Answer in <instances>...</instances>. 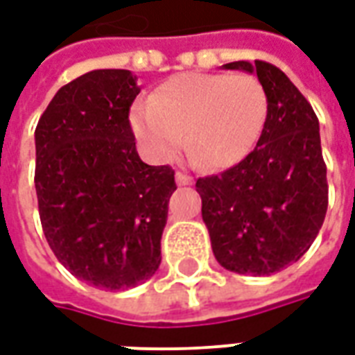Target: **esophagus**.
Here are the masks:
<instances>
[{"instance_id": "34e87169", "label": "esophagus", "mask_w": 355, "mask_h": 355, "mask_svg": "<svg viewBox=\"0 0 355 355\" xmlns=\"http://www.w3.org/2000/svg\"><path fill=\"white\" fill-rule=\"evenodd\" d=\"M175 183H178V185H193V178L187 174H183V172H178V174H175Z\"/></svg>"}]
</instances>
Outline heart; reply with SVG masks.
Wrapping results in <instances>:
<instances>
[{
	"mask_svg": "<svg viewBox=\"0 0 355 355\" xmlns=\"http://www.w3.org/2000/svg\"><path fill=\"white\" fill-rule=\"evenodd\" d=\"M268 113L263 85L248 73L189 71L170 77L130 111L132 130L153 160L185 146L204 166L223 170L259 141Z\"/></svg>",
	"mask_w": 355,
	"mask_h": 355,
	"instance_id": "1",
	"label": "heart"
}]
</instances>
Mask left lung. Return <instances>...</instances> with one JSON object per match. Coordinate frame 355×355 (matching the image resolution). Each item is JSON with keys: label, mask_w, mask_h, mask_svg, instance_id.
Segmentation results:
<instances>
[{"label": "left lung", "mask_w": 355, "mask_h": 355, "mask_svg": "<svg viewBox=\"0 0 355 355\" xmlns=\"http://www.w3.org/2000/svg\"><path fill=\"white\" fill-rule=\"evenodd\" d=\"M225 69L257 75L268 102L257 147L236 166L196 181L217 263L270 276L297 263L327 211V168L312 105L282 69L263 60Z\"/></svg>", "instance_id": "obj_1"}]
</instances>
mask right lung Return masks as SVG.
<instances>
[{"label": "right lung", "instance_id": "obj_1", "mask_svg": "<svg viewBox=\"0 0 355 355\" xmlns=\"http://www.w3.org/2000/svg\"><path fill=\"white\" fill-rule=\"evenodd\" d=\"M128 69H94L64 85L35 128L43 232L75 278L110 291L160 265L174 170L139 159L128 121L139 94Z\"/></svg>", "mask_w": 355, "mask_h": 355}]
</instances>
